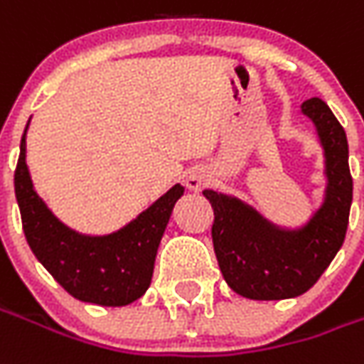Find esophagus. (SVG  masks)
<instances>
[{
	"mask_svg": "<svg viewBox=\"0 0 364 364\" xmlns=\"http://www.w3.org/2000/svg\"><path fill=\"white\" fill-rule=\"evenodd\" d=\"M208 181H210V179H208V171L205 167H193V169H189L187 175H185V185H187L191 191H200L203 187H207Z\"/></svg>",
	"mask_w": 364,
	"mask_h": 364,
	"instance_id": "esophagus-1",
	"label": "esophagus"
}]
</instances>
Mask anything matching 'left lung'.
Returning a JSON list of instances; mask_svg holds the SVG:
<instances>
[{
	"label": "left lung",
	"mask_w": 364,
	"mask_h": 364,
	"mask_svg": "<svg viewBox=\"0 0 364 364\" xmlns=\"http://www.w3.org/2000/svg\"><path fill=\"white\" fill-rule=\"evenodd\" d=\"M301 112L314 120L325 149V203L301 230H279L238 199L203 191L215 220L213 246L226 284L248 299H288L306 294L343 246L349 225L353 177L347 134L321 98Z\"/></svg>",
	"instance_id": "obj_1"
}]
</instances>
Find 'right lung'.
I'll return each mask as SVG.
<instances>
[{
  "mask_svg": "<svg viewBox=\"0 0 364 364\" xmlns=\"http://www.w3.org/2000/svg\"><path fill=\"white\" fill-rule=\"evenodd\" d=\"M25 132L15 167V197L21 210L23 232L33 254L80 301L108 307L136 301L151 284L157 246L175 203L183 195V187H171L136 220L114 235H78L63 225L33 189L25 164Z\"/></svg>",
  "mask_w": 364,
  "mask_h": 364,
  "instance_id": "obj_1",
  "label": "right lung"
}]
</instances>
